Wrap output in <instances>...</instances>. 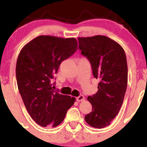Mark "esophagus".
Wrapping results in <instances>:
<instances>
[{"label":"esophagus","mask_w":147,"mask_h":147,"mask_svg":"<svg viewBox=\"0 0 147 147\" xmlns=\"http://www.w3.org/2000/svg\"><path fill=\"white\" fill-rule=\"evenodd\" d=\"M84 99H85V97H84L83 95H79L78 97H77V102H82V101L84 100Z\"/></svg>","instance_id":"obj_1"}]
</instances>
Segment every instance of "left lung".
<instances>
[{"label":"left lung","instance_id":"obj_1","mask_svg":"<svg viewBox=\"0 0 147 147\" xmlns=\"http://www.w3.org/2000/svg\"><path fill=\"white\" fill-rule=\"evenodd\" d=\"M81 53L90 61L92 74L99 79L98 90L87 99L92 112L85 116L89 125L96 129L109 126L122 106L128 82V67L124 49L109 37L96 35L79 37Z\"/></svg>","mask_w":147,"mask_h":147}]
</instances>
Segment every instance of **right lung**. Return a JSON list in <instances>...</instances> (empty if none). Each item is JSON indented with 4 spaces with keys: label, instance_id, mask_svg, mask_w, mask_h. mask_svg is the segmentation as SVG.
<instances>
[{
    "label": "right lung",
    "instance_id": "obj_1",
    "mask_svg": "<svg viewBox=\"0 0 147 147\" xmlns=\"http://www.w3.org/2000/svg\"><path fill=\"white\" fill-rule=\"evenodd\" d=\"M78 49L75 38L41 35L21 49L16 66L18 88L28 113L43 127L63 122L75 102L74 97L53 90L52 80L61 61Z\"/></svg>",
    "mask_w": 147,
    "mask_h": 147
}]
</instances>
